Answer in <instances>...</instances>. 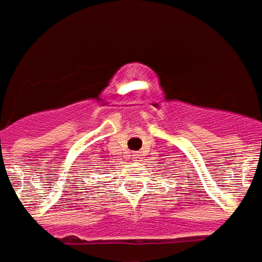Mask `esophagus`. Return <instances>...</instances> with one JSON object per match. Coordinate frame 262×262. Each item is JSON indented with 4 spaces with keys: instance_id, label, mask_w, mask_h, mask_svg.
Segmentation results:
<instances>
[{
    "instance_id": "1",
    "label": "esophagus",
    "mask_w": 262,
    "mask_h": 262,
    "mask_svg": "<svg viewBox=\"0 0 262 262\" xmlns=\"http://www.w3.org/2000/svg\"><path fill=\"white\" fill-rule=\"evenodd\" d=\"M136 159H138V155H136V153H133V155H132V160H136Z\"/></svg>"
}]
</instances>
